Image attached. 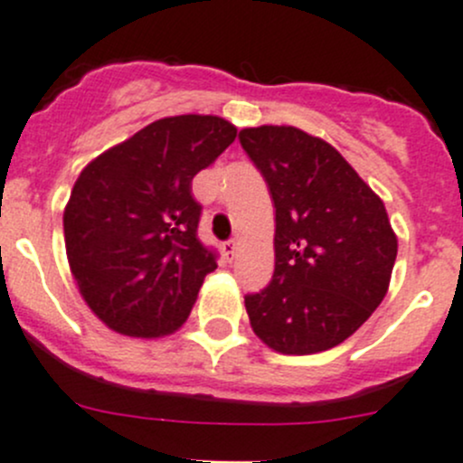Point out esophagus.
I'll use <instances>...</instances> for the list:
<instances>
[{"instance_id": "obj_1", "label": "esophagus", "mask_w": 463, "mask_h": 463, "mask_svg": "<svg viewBox=\"0 0 463 463\" xmlns=\"http://www.w3.org/2000/svg\"><path fill=\"white\" fill-rule=\"evenodd\" d=\"M222 250H223V257H226L228 261H232L235 260V252H237V244L232 240H228V241H223L222 244Z\"/></svg>"}]
</instances>
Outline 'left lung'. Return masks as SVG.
<instances>
[{
    "label": "left lung",
    "mask_w": 463,
    "mask_h": 463,
    "mask_svg": "<svg viewBox=\"0 0 463 463\" xmlns=\"http://www.w3.org/2000/svg\"><path fill=\"white\" fill-rule=\"evenodd\" d=\"M240 144L275 206V272L246 313L284 354L348 339L386 297L397 237L383 202L324 139L293 126L244 128Z\"/></svg>",
    "instance_id": "8db88e82"
}]
</instances>
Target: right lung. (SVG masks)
<instances>
[{"label":"right lung","instance_id":"obj_1","mask_svg":"<svg viewBox=\"0 0 463 463\" xmlns=\"http://www.w3.org/2000/svg\"><path fill=\"white\" fill-rule=\"evenodd\" d=\"M222 117L148 124L81 170L64 211L66 255L80 293L109 328L159 337L191 315L217 250L197 237L193 177L228 148Z\"/></svg>","mask_w":463,"mask_h":463}]
</instances>
